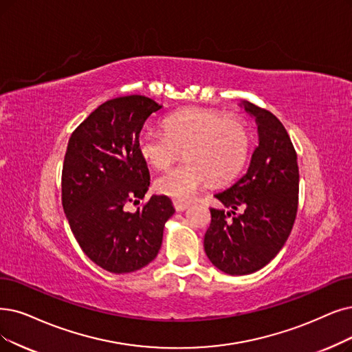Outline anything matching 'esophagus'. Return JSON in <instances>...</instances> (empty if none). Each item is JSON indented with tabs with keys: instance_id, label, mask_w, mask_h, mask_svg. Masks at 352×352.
Here are the masks:
<instances>
[{
	"instance_id": "1",
	"label": "esophagus",
	"mask_w": 352,
	"mask_h": 352,
	"mask_svg": "<svg viewBox=\"0 0 352 352\" xmlns=\"http://www.w3.org/2000/svg\"><path fill=\"white\" fill-rule=\"evenodd\" d=\"M173 206L175 209L177 210V212H184V210H186L190 205L186 204V202H180V201H173Z\"/></svg>"
}]
</instances>
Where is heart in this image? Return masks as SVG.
<instances>
[{
	"label": "heart",
	"instance_id": "b5f03b06",
	"mask_svg": "<svg viewBox=\"0 0 352 352\" xmlns=\"http://www.w3.org/2000/svg\"><path fill=\"white\" fill-rule=\"evenodd\" d=\"M163 127L164 131L142 130L137 148L143 160L157 170L173 164L185 150L188 163L166 172L154 185L170 198L190 201L212 180L227 182L245 164L250 133L241 118L193 107L167 116Z\"/></svg>",
	"mask_w": 352,
	"mask_h": 352
}]
</instances>
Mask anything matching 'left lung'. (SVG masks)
<instances>
[{"instance_id": "obj_1", "label": "left lung", "mask_w": 352, "mask_h": 352, "mask_svg": "<svg viewBox=\"0 0 352 352\" xmlns=\"http://www.w3.org/2000/svg\"><path fill=\"white\" fill-rule=\"evenodd\" d=\"M243 105L256 118L258 146L245 175L215 195L230 210L209 209L204 240L210 263L231 276L254 273L277 256L290 235L299 202L298 154L283 124L270 111L247 101ZM238 208L243 212L236 216Z\"/></svg>"}]
</instances>
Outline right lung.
I'll return each mask as SVG.
<instances>
[{"label": "right lung", "instance_id": "obj_1", "mask_svg": "<svg viewBox=\"0 0 352 352\" xmlns=\"http://www.w3.org/2000/svg\"><path fill=\"white\" fill-rule=\"evenodd\" d=\"M162 108L143 95L120 96L98 107L69 138L62 170V205L78 244L96 265L116 274L143 269L156 258L172 201L153 195L137 138Z\"/></svg>", "mask_w": 352, "mask_h": 352}]
</instances>
